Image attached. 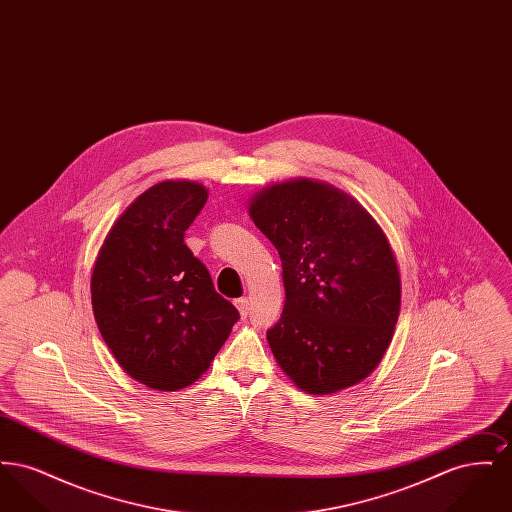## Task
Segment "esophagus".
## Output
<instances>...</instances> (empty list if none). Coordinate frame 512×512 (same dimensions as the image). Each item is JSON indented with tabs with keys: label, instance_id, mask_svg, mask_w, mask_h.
Returning a JSON list of instances; mask_svg holds the SVG:
<instances>
[{
	"label": "esophagus",
	"instance_id": "34e87169",
	"mask_svg": "<svg viewBox=\"0 0 512 512\" xmlns=\"http://www.w3.org/2000/svg\"><path fill=\"white\" fill-rule=\"evenodd\" d=\"M234 305H236V309L240 311V315H242V317H247V313H249V301H247V297H240V299H236V301H234Z\"/></svg>",
	"mask_w": 512,
	"mask_h": 512
}]
</instances>
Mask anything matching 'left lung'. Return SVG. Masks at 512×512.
<instances>
[{
    "label": "left lung",
    "mask_w": 512,
    "mask_h": 512,
    "mask_svg": "<svg viewBox=\"0 0 512 512\" xmlns=\"http://www.w3.org/2000/svg\"><path fill=\"white\" fill-rule=\"evenodd\" d=\"M249 215L276 247L286 301L267 340L307 393H336L366 378L390 345L401 280L382 228L340 190L292 180L251 201Z\"/></svg>",
    "instance_id": "1"
}]
</instances>
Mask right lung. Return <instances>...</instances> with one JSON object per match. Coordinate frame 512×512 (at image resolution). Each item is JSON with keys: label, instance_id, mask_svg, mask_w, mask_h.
<instances>
[{"label": "right lung", "instance_id": "right-lung-1", "mask_svg": "<svg viewBox=\"0 0 512 512\" xmlns=\"http://www.w3.org/2000/svg\"><path fill=\"white\" fill-rule=\"evenodd\" d=\"M205 201L201 184H155L113 224L92 272L103 340L124 372L153 390L194 384L240 318L184 244Z\"/></svg>", "mask_w": 512, "mask_h": 512}]
</instances>
